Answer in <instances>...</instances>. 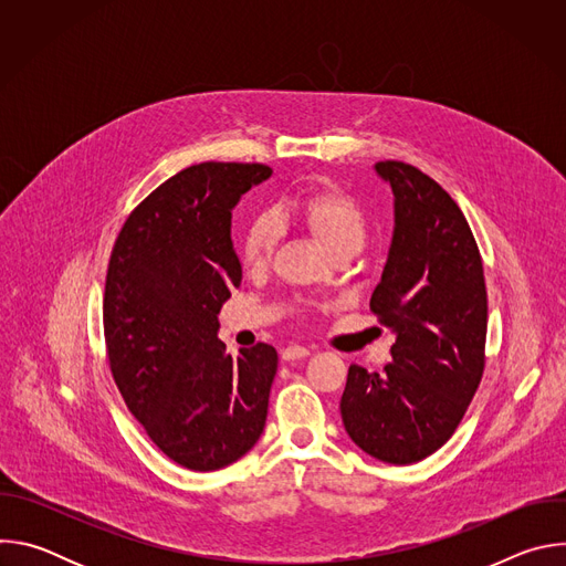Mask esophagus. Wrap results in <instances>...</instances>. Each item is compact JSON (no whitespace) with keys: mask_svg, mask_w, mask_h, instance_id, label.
<instances>
[{"mask_svg":"<svg viewBox=\"0 0 566 566\" xmlns=\"http://www.w3.org/2000/svg\"><path fill=\"white\" fill-rule=\"evenodd\" d=\"M306 356H311V352L306 347H300V345H291V347H286L282 352V360L284 363H295V360H302Z\"/></svg>","mask_w":566,"mask_h":566,"instance_id":"esophagus-1","label":"esophagus"}]
</instances>
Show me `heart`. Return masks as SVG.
I'll return each mask as SVG.
<instances>
[{"label": "heart", "instance_id": "1", "mask_svg": "<svg viewBox=\"0 0 566 566\" xmlns=\"http://www.w3.org/2000/svg\"><path fill=\"white\" fill-rule=\"evenodd\" d=\"M297 219L322 241L329 253L347 249L360 251L367 237V214L363 206L340 188L327 186L308 190L295 201ZM280 239V223L275 214H258L241 232L239 260L244 269L260 271L269 266Z\"/></svg>", "mask_w": 566, "mask_h": 566}]
</instances>
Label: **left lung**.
Masks as SVG:
<instances>
[{
  "label": "left lung",
  "instance_id": "obj_1",
  "mask_svg": "<svg viewBox=\"0 0 566 566\" xmlns=\"http://www.w3.org/2000/svg\"><path fill=\"white\" fill-rule=\"evenodd\" d=\"M374 168L394 192V234L369 308L396 343L380 374L349 367L340 415L363 452L406 465L437 452L470 406L486 365L489 295L454 199L402 160Z\"/></svg>",
  "mask_w": 566,
  "mask_h": 566
}]
</instances>
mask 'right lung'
<instances>
[{
    "instance_id": "right-lung-1",
    "label": "right lung",
    "mask_w": 566,
    "mask_h": 566,
    "mask_svg": "<svg viewBox=\"0 0 566 566\" xmlns=\"http://www.w3.org/2000/svg\"><path fill=\"white\" fill-rule=\"evenodd\" d=\"M262 164L190 166L123 223L109 258L103 325L112 376L156 448L188 470H219L262 437L277 352L226 354L221 304L241 284L230 239L239 197Z\"/></svg>"
}]
</instances>
